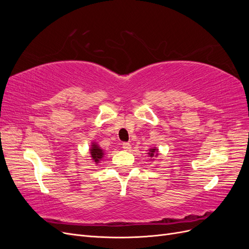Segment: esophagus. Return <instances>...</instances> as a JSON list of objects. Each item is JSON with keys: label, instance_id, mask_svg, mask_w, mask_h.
<instances>
[{"label": "esophagus", "instance_id": "34e87169", "mask_svg": "<svg viewBox=\"0 0 249 249\" xmlns=\"http://www.w3.org/2000/svg\"><path fill=\"white\" fill-rule=\"evenodd\" d=\"M123 148L124 149V150H131V148H132V145L130 144V143H127V142H124V143H123Z\"/></svg>", "mask_w": 249, "mask_h": 249}]
</instances>
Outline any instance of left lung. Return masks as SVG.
I'll return each mask as SVG.
<instances>
[{"label":"left lung","mask_w":249,"mask_h":249,"mask_svg":"<svg viewBox=\"0 0 249 249\" xmlns=\"http://www.w3.org/2000/svg\"><path fill=\"white\" fill-rule=\"evenodd\" d=\"M147 155H148V157H150V158L157 157L158 155H159V149H158L157 147L149 148V149H148V153H147ZM150 160H153V159H150ZM154 160H155V159H154Z\"/></svg>","instance_id":"8db88e82"}]
</instances>
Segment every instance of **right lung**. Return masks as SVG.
<instances>
[{
  "mask_svg": "<svg viewBox=\"0 0 249 249\" xmlns=\"http://www.w3.org/2000/svg\"><path fill=\"white\" fill-rule=\"evenodd\" d=\"M89 154L92 162H94L95 164L100 163V161L105 156V152L96 142H91V145H90V148H89Z\"/></svg>",
  "mask_w": 249,
  "mask_h": 249,
  "instance_id": "1",
  "label": "right lung"
}]
</instances>
